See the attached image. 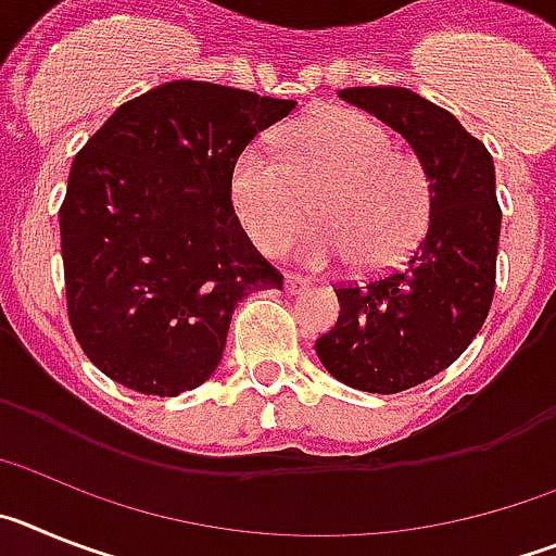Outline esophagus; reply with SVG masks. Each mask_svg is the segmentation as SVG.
Segmentation results:
<instances>
[{"mask_svg":"<svg viewBox=\"0 0 556 556\" xmlns=\"http://www.w3.org/2000/svg\"><path fill=\"white\" fill-rule=\"evenodd\" d=\"M283 289H287L289 294H303L308 289V281H306V278H301V275L287 273V275H283Z\"/></svg>","mask_w":556,"mask_h":556,"instance_id":"obj_1","label":"esophagus"}]
</instances>
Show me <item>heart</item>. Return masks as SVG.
<instances>
[{"label": "heart", "instance_id": "b5f03b06", "mask_svg": "<svg viewBox=\"0 0 556 556\" xmlns=\"http://www.w3.org/2000/svg\"><path fill=\"white\" fill-rule=\"evenodd\" d=\"M287 161L250 141L230 166L228 194L250 242L275 255L301 228L314 198V223L294 253L308 267L356 258L358 267L397 262L429 219L424 166L392 150L387 127L358 111L337 108L292 125L283 136Z\"/></svg>", "mask_w": 556, "mask_h": 556}]
</instances>
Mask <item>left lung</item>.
Returning <instances> with one entry per match:
<instances>
[{"label":"left lung","mask_w":556,"mask_h":556,"mask_svg":"<svg viewBox=\"0 0 556 556\" xmlns=\"http://www.w3.org/2000/svg\"><path fill=\"white\" fill-rule=\"evenodd\" d=\"M339 97L392 127L429 180L420 244L395 273L337 289V326L314 345L337 381L392 395L454 365L488 320L501 233L495 164L454 113L409 88L358 86Z\"/></svg>","instance_id":"8db88e82"}]
</instances>
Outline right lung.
Here are the masks:
<instances>
[{"label": "right lung", "mask_w": 556, "mask_h": 556, "mask_svg": "<svg viewBox=\"0 0 556 556\" xmlns=\"http://www.w3.org/2000/svg\"><path fill=\"white\" fill-rule=\"evenodd\" d=\"M294 105L172 80L116 108L77 152L61 205L68 323L116 384L194 390L217 370L239 301L281 289L236 219L228 178Z\"/></svg>", "instance_id": "right-lung-1"}]
</instances>
